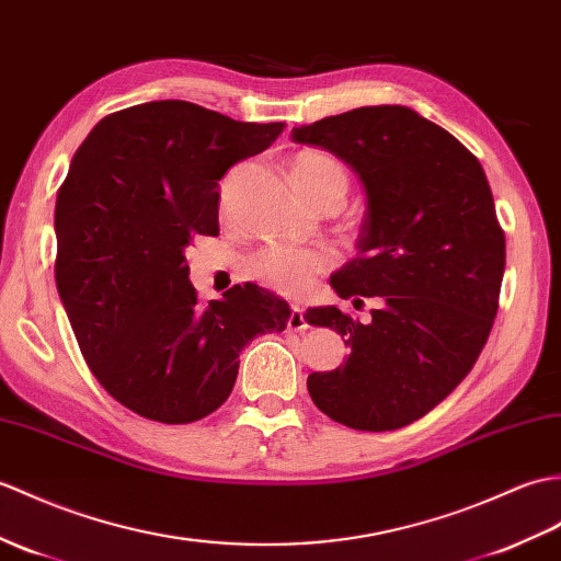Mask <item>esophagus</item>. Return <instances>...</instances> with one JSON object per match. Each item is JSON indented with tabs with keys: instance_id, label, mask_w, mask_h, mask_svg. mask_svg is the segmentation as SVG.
<instances>
[{
	"instance_id": "1",
	"label": "esophagus",
	"mask_w": 561,
	"mask_h": 561,
	"mask_svg": "<svg viewBox=\"0 0 561 561\" xmlns=\"http://www.w3.org/2000/svg\"><path fill=\"white\" fill-rule=\"evenodd\" d=\"M286 328L294 330V332H301V330L308 328L301 306H291V316H289V320H286Z\"/></svg>"
}]
</instances>
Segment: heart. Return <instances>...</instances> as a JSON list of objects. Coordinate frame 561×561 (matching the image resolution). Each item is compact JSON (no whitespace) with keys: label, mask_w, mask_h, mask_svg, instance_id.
I'll return each instance as SVG.
<instances>
[{"label":"heart","mask_w":561,"mask_h":561,"mask_svg":"<svg viewBox=\"0 0 561 561\" xmlns=\"http://www.w3.org/2000/svg\"><path fill=\"white\" fill-rule=\"evenodd\" d=\"M291 176L308 201H318L328 193L348 191V174L340 160L320 150H304L291 160ZM334 257L324 249L294 243H270L253 253L245 263L249 275L265 282L284 294H301L324 270H330Z\"/></svg>","instance_id":"heart-1"}]
</instances>
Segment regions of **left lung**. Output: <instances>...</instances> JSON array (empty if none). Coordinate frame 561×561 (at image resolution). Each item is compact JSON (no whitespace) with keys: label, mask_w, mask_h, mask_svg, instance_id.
I'll use <instances>...</instances> for the list:
<instances>
[{"label":"left lung","mask_w":561,"mask_h":561,"mask_svg":"<svg viewBox=\"0 0 561 561\" xmlns=\"http://www.w3.org/2000/svg\"><path fill=\"white\" fill-rule=\"evenodd\" d=\"M291 138L358 174V255L330 284L354 306L380 296L368 324L336 306L306 310L351 348L344 366L308 375L310 399L346 427H403L471 373L497 316L506 253L488 176L449 131L401 104L328 116Z\"/></svg>","instance_id":"1"}]
</instances>
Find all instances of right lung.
I'll return each instance as SVG.
<instances>
[{
	"instance_id": "right-lung-1",
	"label": "right lung",
	"mask_w": 561,
	"mask_h": 561,
	"mask_svg": "<svg viewBox=\"0 0 561 561\" xmlns=\"http://www.w3.org/2000/svg\"><path fill=\"white\" fill-rule=\"evenodd\" d=\"M282 131L158 100L104 116L73 154L55 207L57 291L88 368L142 419L210 415L243 346L286 328L289 304L251 282L203 306L184 255L219 233L217 181Z\"/></svg>"
}]
</instances>
